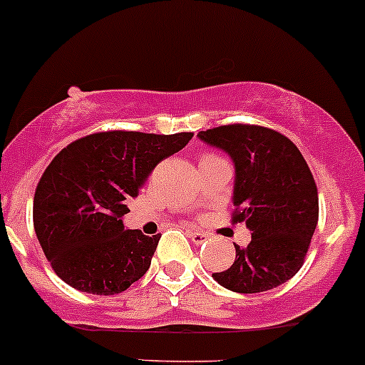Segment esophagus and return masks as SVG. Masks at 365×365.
<instances>
[{
  "label": "esophagus",
  "mask_w": 365,
  "mask_h": 365,
  "mask_svg": "<svg viewBox=\"0 0 365 365\" xmlns=\"http://www.w3.org/2000/svg\"><path fill=\"white\" fill-rule=\"evenodd\" d=\"M189 235H190L192 242H194V244H202V242H206L207 237H210V235H207L206 232H197V230L189 232Z\"/></svg>",
  "instance_id": "obj_1"
}]
</instances>
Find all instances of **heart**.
<instances>
[{
  "label": "heart",
  "mask_w": 365,
  "mask_h": 365,
  "mask_svg": "<svg viewBox=\"0 0 365 365\" xmlns=\"http://www.w3.org/2000/svg\"><path fill=\"white\" fill-rule=\"evenodd\" d=\"M207 155H210V154H207ZM204 158H206V155H204Z\"/></svg>",
  "instance_id": "1"
}]
</instances>
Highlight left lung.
I'll list each match as a JSON object with an SVG mask.
<instances>
[{"instance_id":"1","label":"left lung","mask_w":365,"mask_h":365,"mask_svg":"<svg viewBox=\"0 0 365 365\" xmlns=\"http://www.w3.org/2000/svg\"><path fill=\"white\" fill-rule=\"evenodd\" d=\"M235 164L232 222H246L251 242L235 244L230 268L213 274L234 293H262L289 280L305 262L319 220L314 175L289 138L258 124L199 131Z\"/></svg>"}]
</instances>
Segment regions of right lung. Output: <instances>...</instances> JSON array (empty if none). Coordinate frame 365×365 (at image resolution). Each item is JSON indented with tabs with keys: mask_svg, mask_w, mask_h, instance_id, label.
Masks as SVG:
<instances>
[{
	"mask_svg": "<svg viewBox=\"0 0 365 365\" xmlns=\"http://www.w3.org/2000/svg\"><path fill=\"white\" fill-rule=\"evenodd\" d=\"M192 137L102 131L55 155L36 187L33 220L46 259L63 282L109 296L126 291L149 270L161 234L149 237L124 228L126 201Z\"/></svg>",
	"mask_w": 365,
	"mask_h": 365,
	"instance_id": "right-lung-1",
	"label": "right lung"
}]
</instances>
